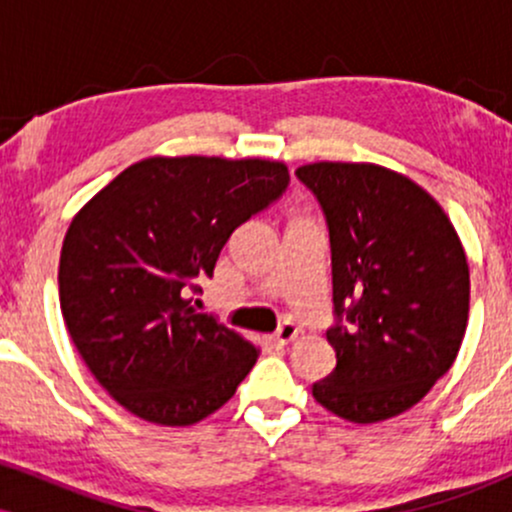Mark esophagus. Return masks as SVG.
<instances>
[{
    "mask_svg": "<svg viewBox=\"0 0 512 512\" xmlns=\"http://www.w3.org/2000/svg\"><path fill=\"white\" fill-rule=\"evenodd\" d=\"M296 334H298V327L293 325V322H281V327L272 334V337H269V342L274 346H286L296 339Z\"/></svg>",
    "mask_w": 512,
    "mask_h": 512,
    "instance_id": "obj_1",
    "label": "esophagus"
}]
</instances>
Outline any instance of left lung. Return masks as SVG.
I'll list each match as a JSON object with an SVG mask.
<instances>
[{
	"instance_id": "8db88e82",
	"label": "left lung",
	"mask_w": 512,
	"mask_h": 512,
	"mask_svg": "<svg viewBox=\"0 0 512 512\" xmlns=\"http://www.w3.org/2000/svg\"><path fill=\"white\" fill-rule=\"evenodd\" d=\"M298 180L330 228L327 342L337 366L313 397L354 424L414 407L448 373L469 315V267L448 214L407 175L375 163H308Z\"/></svg>"
}]
</instances>
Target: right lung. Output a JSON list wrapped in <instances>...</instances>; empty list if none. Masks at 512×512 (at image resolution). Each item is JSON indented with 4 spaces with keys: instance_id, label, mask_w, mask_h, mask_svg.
<instances>
[{
    "instance_id": "1",
    "label": "right lung",
    "mask_w": 512,
    "mask_h": 512,
    "mask_svg": "<svg viewBox=\"0 0 512 512\" xmlns=\"http://www.w3.org/2000/svg\"><path fill=\"white\" fill-rule=\"evenodd\" d=\"M289 187L279 161L154 156L122 170L64 236L60 308L93 378L139 419L190 426L223 407L257 354L187 293L226 240Z\"/></svg>"
}]
</instances>
